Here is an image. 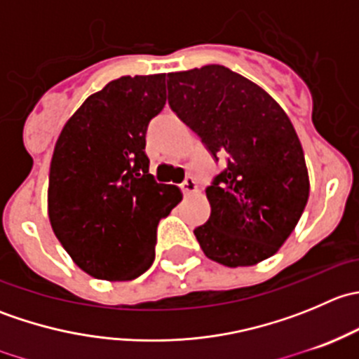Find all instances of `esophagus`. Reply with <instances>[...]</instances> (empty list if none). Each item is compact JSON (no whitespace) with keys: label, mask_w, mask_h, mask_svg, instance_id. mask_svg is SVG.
Here are the masks:
<instances>
[{"label":"esophagus","mask_w":359,"mask_h":359,"mask_svg":"<svg viewBox=\"0 0 359 359\" xmlns=\"http://www.w3.org/2000/svg\"><path fill=\"white\" fill-rule=\"evenodd\" d=\"M198 189V184L193 177H186V180L182 182V193L184 194H193Z\"/></svg>","instance_id":"esophagus-1"}]
</instances>
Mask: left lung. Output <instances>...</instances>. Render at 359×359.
<instances>
[{"instance_id":"obj_1","label":"left lung","mask_w":359,"mask_h":359,"mask_svg":"<svg viewBox=\"0 0 359 359\" xmlns=\"http://www.w3.org/2000/svg\"><path fill=\"white\" fill-rule=\"evenodd\" d=\"M172 111L226 168L206 187L210 219L194 229L227 267L269 259L295 229L307 198L306 158L290 118L259 85L224 66L170 72Z\"/></svg>"}]
</instances>
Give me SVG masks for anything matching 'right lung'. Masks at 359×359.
Masks as SVG:
<instances>
[{"instance_id":"add662e5","label":"right lung","mask_w":359,"mask_h":359,"mask_svg":"<svg viewBox=\"0 0 359 359\" xmlns=\"http://www.w3.org/2000/svg\"><path fill=\"white\" fill-rule=\"evenodd\" d=\"M166 102L165 74L121 76L69 118L50 165L48 217L90 276L135 280L154 260L156 229L182 200L149 173L146 133Z\"/></svg>"}]
</instances>
